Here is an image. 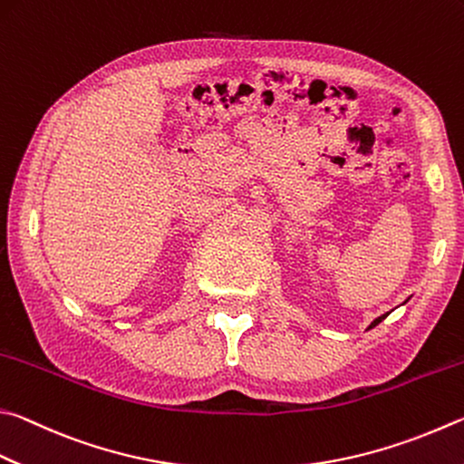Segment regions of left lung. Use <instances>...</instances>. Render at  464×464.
Here are the masks:
<instances>
[{
	"mask_svg": "<svg viewBox=\"0 0 464 464\" xmlns=\"http://www.w3.org/2000/svg\"><path fill=\"white\" fill-rule=\"evenodd\" d=\"M385 316H387V314H383V316H379V318H375V320H373V323H372V326H369V328H373L375 324H379V323H382V320H383Z\"/></svg>",
	"mask_w": 464,
	"mask_h": 464,
	"instance_id": "left-lung-1",
	"label": "left lung"
}]
</instances>
